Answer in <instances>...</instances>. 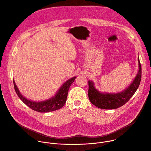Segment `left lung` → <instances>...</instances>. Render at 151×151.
<instances>
[{
  "mask_svg": "<svg viewBox=\"0 0 151 151\" xmlns=\"http://www.w3.org/2000/svg\"><path fill=\"white\" fill-rule=\"evenodd\" d=\"M139 61V72L132 83L125 89L117 94L101 93L94 87L93 82L88 81V97L92 104L100 109H115L125 104L134 95L137 90L142 78V68Z\"/></svg>",
  "mask_w": 151,
  "mask_h": 151,
  "instance_id": "obj_1",
  "label": "left lung"
}]
</instances>
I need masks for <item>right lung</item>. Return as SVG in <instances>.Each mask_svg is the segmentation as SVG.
<instances>
[{"label":"right lung","mask_w":151,"mask_h":151,"mask_svg":"<svg viewBox=\"0 0 151 151\" xmlns=\"http://www.w3.org/2000/svg\"><path fill=\"white\" fill-rule=\"evenodd\" d=\"M76 78V77L75 76L69 79L64 83L61 86V87L60 88V90L54 97L49 100L40 102H35L30 101L29 100H27L26 98L24 97L20 94L14 80L13 82L14 89L17 94L25 104L28 106L30 108L35 111L39 112H49L60 109L64 105L67 100L69 88L71 84L74 82Z\"/></svg>","instance_id":"obj_1"}]
</instances>
